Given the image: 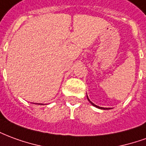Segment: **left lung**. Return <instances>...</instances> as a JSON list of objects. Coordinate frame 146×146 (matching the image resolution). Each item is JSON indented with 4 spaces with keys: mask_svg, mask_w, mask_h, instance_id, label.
I'll use <instances>...</instances> for the list:
<instances>
[{
    "mask_svg": "<svg viewBox=\"0 0 146 146\" xmlns=\"http://www.w3.org/2000/svg\"><path fill=\"white\" fill-rule=\"evenodd\" d=\"M87 98H88V101H89V102H90V103H91V104H92V106H95V107L98 108V109H100V110H110V108L100 107V106H96V105H95V104H94V103H93V102H91V101H90V100H89L88 97V95H87Z\"/></svg>",
    "mask_w": 146,
    "mask_h": 146,
    "instance_id": "1",
    "label": "left lung"
}]
</instances>
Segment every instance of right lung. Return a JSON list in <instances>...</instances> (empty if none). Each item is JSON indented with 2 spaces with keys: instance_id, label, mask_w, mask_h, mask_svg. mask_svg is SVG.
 I'll list each match as a JSON object with an SVG mask.
<instances>
[{
  "instance_id": "obj_1",
  "label": "right lung",
  "mask_w": 146,
  "mask_h": 146,
  "mask_svg": "<svg viewBox=\"0 0 146 146\" xmlns=\"http://www.w3.org/2000/svg\"><path fill=\"white\" fill-rule=\"evenodd\" d=\"M37 105H43V104H37Z\"/></svg>"
}]
</instances>
